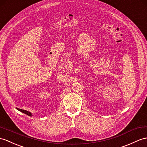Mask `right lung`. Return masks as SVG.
<instances>
[{
  "mask_svg": "<svg viewBox=\"0 0 147 147\" xmlns=\"http://www.w3.org/2000/svg\"><path fill=\"white\" fill-rule=\"evenodd\" d=\"M16 109H17V110H18L19 111H21V112L24 113H25V114H26V115H27L30 116V117H31V116H32V113H31L29 112V111H28L24 110H21V109H19V108H16Z\"/></svg>",
  "mask_w": 147,
  "mask_h": 147,
  "instance_id": "obj_1",
  "label": "right lung"
}]
</instances>
